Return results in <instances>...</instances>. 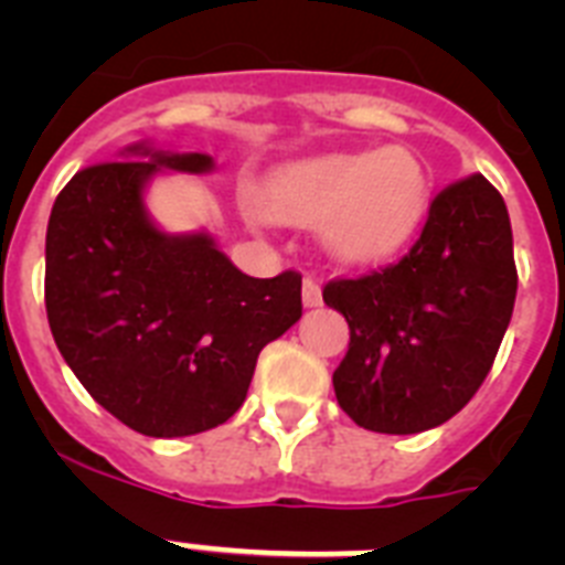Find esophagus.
Segmentation results:
<instances>
[{
	"instance_id": "1",
	"label": "esophagus",
	"mask_w": 565,
	"mask_h": 565,
	"mask_svg": "<svg viewBox=\"0 0 565 565\" xmlns=\"http://www.w3.org/2000/svg\"><path fill=\"white\" fill-rule=\"evenodd\" d=\"M302 302H306V308H317L322 302V288L313 277L302 279Z\"/></svg>"
}]
</instances>
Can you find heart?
Returning a JSON list of instances; mask_svg holds the SVG:
<instances>
[{"label":"heart","mask_w":565,"mask_h":565,"mask_svg":"<svg viewBox=\"0 0 565 565\" xmlns=\"http://www.w3.org/2000/svg\"><path fill=\"white\" fill-rule=\"evenodd\" d=\"M427 201L416 154L384 147L373 154H322L279 169L263 189V212L294 226H317L328 254L373 263L402 248Z\"/></svg>","instance_id":"heart-1"}]
</instances>
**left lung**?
Masks as SVG:
<instances>
[{"mask_svg":"<svg viewBox=\"0 0 565 565\" xmlns=\"http://www.w3.org/2000/svg\"><path fill=\"white\" fill-rule=\"evenodd\" d=\"M515 294L501 192L483 174L441 189L398 263L322 288L326 306L351 328L333 371L339 407L364 430L387 436L452 418L495 362Z\"/></svg>","mask_w":565,"mask_h":565,"instance_id":"1","label":"left lung"}]
</instances>
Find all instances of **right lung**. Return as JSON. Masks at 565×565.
Wrapping results in <instances>:
<instances>
[{
  "label": "right lung",
  "instance_id": "right-lung-1",
  "mask_svg": "<svg viewBox=\"0 0 565 565\" xmlns=\"http://www.w3.org/2000/svg\"><path fill=\"white\" fill-rule=\"evenodd\" d=\"M58 192L44 243V306L87 393L135 433L181 438L228 422L259 351L302 317V277L239 271L206 232L167 234L143 206L161 169L203 174V152L127 147Z\"/></svg>",
  "mask_w": 565,
  "mask_h": 565
}]
</instances>
